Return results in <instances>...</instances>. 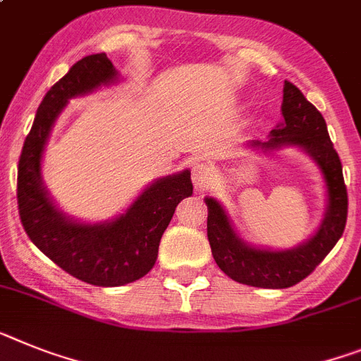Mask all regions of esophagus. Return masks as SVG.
I'll return each instance as SVG.
<instances>
[{"label": "esophagus", "instance_id": "obj_1", "mask_svg": "<svg viewBox=\"0 0 361 361\" xmlns=\"http://www.w3.org/2000/svg\"><path fill=\"white\" fill-rule=\"evenodd\" d=\"M212 175H214V169L206 164V162H197V164H193L192 168L193 186H195L197 190H204V188L210 184Z\"/></svg>", "mask_w": 361, "mask_h": 361}]
</instances>
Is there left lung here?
<instances>
[{
  "label": "left lung",
  "mask_w": 361,
  "mask_h": 361,
  "mask_svg": "<svg viewBox=\"0 0 361 361\" xmlns=\"http://www.w3.org/2000/svg\"><path fill=\"white\" fill-rule=\"evenodd\" d=\"M281 113L283 124L270 131L269 140H252L250 146L264 151L295 146L312 157L327 188V210L318 232L288 250L252 246L237 235L223 204L212 197L204 199L208 241L217 267L233 281L259 288H288L309 276L343 233L349 206L340 157L332 146L322 113L290 82H285L283 87Z\"/></svg>",
  "instance_id": "left-lung-1"
}]
</instances>
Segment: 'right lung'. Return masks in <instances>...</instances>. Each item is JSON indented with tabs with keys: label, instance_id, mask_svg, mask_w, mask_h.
<instances>
[{
	"label": "right lung",
	"instance_id": "1",
	"mask_svg": "<svg viewBox=\"0 0 361 361\" xmlns=\"http://www.w3.org/2000/svg\"><path fill=\"white\" fill-rule=\"evenodd\" d=\"M118 73L106 52L82 58L39 104L18 164V210L30 241L49 259L97 286H120L146 276L175 208L193 193L190 171L157 178L126 214L106 223H78L54 206L42 180V155L51 129L71 98L115 84Z\"/></svg>",
	"mask_w": 361,
	"mask_h": 361
}]
</instances>
